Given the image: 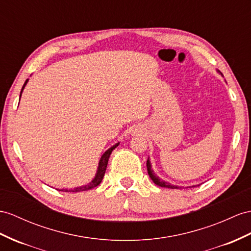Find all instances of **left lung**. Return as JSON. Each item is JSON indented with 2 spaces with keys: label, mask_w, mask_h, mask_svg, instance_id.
<instances>
[{
  "label": "left lung",
  "mask_w": 251,
  "mask_h": 251,
  "mask_svg": "<svg viewBox=\"0 0 251 251\" xmlns=\"http://www.w3.org/2000/svg\"><path fill=\"white\" fill-rule=\"evenodd\" d=\"M146 166H147V172H149V175L151 178V180L155 182V184L159 185V187H162V188H168V189H179V187L174 184H171L166 181H163L162 179H160L159 177L156 176L155 173H153L152 169H151V164L150 161V158L147 159V162H146ZM193 187H195V185H193Z\"/></svg>",
  "instance_id": "obj_1"
}]
</instances>
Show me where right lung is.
I'll return each instance as SVG.
<instances>
[{"label":"right lung","mask_w":251,"mask_h":251,"mask_svg":"<svg viewBox=\"0 0 251 251\" xmlns=\"http://www.w3.org/2000/svg\"><path fill=\"white\" fill-rule=\"evenodd\" d=\"M28 81V79H26V81L24 82V85L22 87V90H21V93H20V98H21V94H22V91L23 89L25 87V85H26ZM120 143H117L115 145L111 146L110 149H109L108 151H106L104 153H102V156L100 157V160L99 162V168H98V172H96V175L94 177L93 180L86 184V185H82V187H79V188H75V189H71V190H68V189H61L59 191H62V192H82V191H88V190H91L95 187H98V185L101 182L102 178H104V175H105V172H106V169H107V164H108V160H109V157H110L112 151L117 147Z\"/></svg>","instance_id":"1"}]
</instances>
